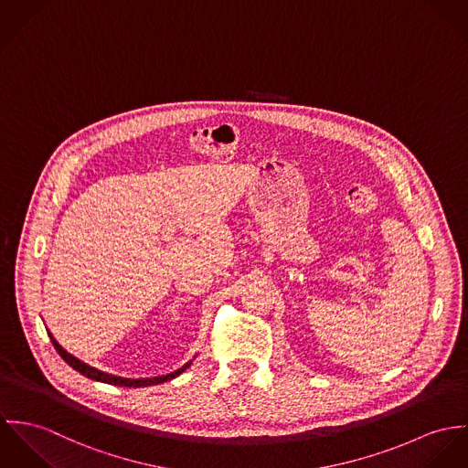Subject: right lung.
Returning <instances> with one entry per match:
<instances>
[{"mask_svg": "<svg viewBox=\"0 0 468 468\" xmlns=\"http://www.w3.org/2000/svg\"><path fill=\"white\" fill-rule=\"evenodd\" d=\"M47 332H48V335H50V339H52L53 346H55V350H57V354L66 361V363L69 364L73 369H77L80 375H84V377H88V378H93V380H99V382H105V384H112V386H123V388H145V386H156V384H163V382H166V380H172V378H176L177 375H181L192 361H188L186 364H183L181 367H177L176 371H172V373H166V375H159V377H153V378H125V377H118V375H111V373H105V371H101V369H97V367H93V366H90V364L82 363L80 359H77L75 356H71V354H68L58 343H57V339L53 337L52 332L47 328Z\"/></svg>", "mask_w": 468, "mask_h": 468, "instance_id": "obj_1", "label": "right lung"}]
</instances>
